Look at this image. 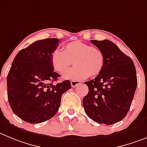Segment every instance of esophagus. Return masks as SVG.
Listing matches in <instances>:
<instances>
[{"label": "esophagus", "mask_w": 147, "mask_h": 147, "mask_svg": "<svg viewBox=\"0 0 147 147\" xmlns=\"http://www.w3.org/2000/svg\"><path fill=\"white\" fill-rule=\"evenodd\" d=\"M70 83H71V86H72V87L75 88V87H76L78 85L80 84V82L78 81V80H72Z\"/></svg>", "instance_id": "1"}]
</instances>
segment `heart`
<instances>
[{
    "label": "heart",
    "instance_id": "heart-1",
    "mask_svg": "<svg viewBox=\"0 0 147 147\" xmlns=\"http://www.w3.org/2000/svg\"><path fill=\"white\" fill-rule=\"evenodd\" d=\"M64 49V51L57 49L53 52L51 62L55 70L61 74L65 72L72 62L75 64V67L65 74L66 78L83 80L101 72L105 58L98 48L91 47L81 41H73L65 45Z\"/></svg>",
    "mask_w": 147,
    "mask_h": 147
}]
</instances>
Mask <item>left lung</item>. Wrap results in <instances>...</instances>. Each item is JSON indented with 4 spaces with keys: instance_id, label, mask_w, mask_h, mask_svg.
<instances>
[{
    "instance_id": "obj_1",
    "label": "left lung",
    "mask_w": 147,
    "mask_h": 147,
    "mask_svg": "<svg viewBox=\"0 0 147 147\" xmlns=\"http://www.w3.org/2000/svg\"><path fill=\"white\" fill-rule=\"evenodd\" d=\"M90 42L104 54V66L94 79L85 82L88 93L83 98L86 115L99 124L112 125L124 118L137 87L133 60L109 40Z\"/></svg>"
}]
</instances>
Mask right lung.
<instances>
[{"label": "right lung", "mask_w": 147, "mask_h": 147, "mask_svg": "<svg viewBox=\"0 0 147 147\" xmlns=\"http://www.w3.org/2000/svg\"><path fill=\"white\" fill-rule=\"evenodd\" d=\"M57 38L32 42L16 54L7 76L9 103L24 121L40 123L53 117L61 96L71 88L70 81L53 85L59 74L53 71L51 56L59 45Z\"/></svg>", "instance_id": "right-lung-1"}]
</instances>
